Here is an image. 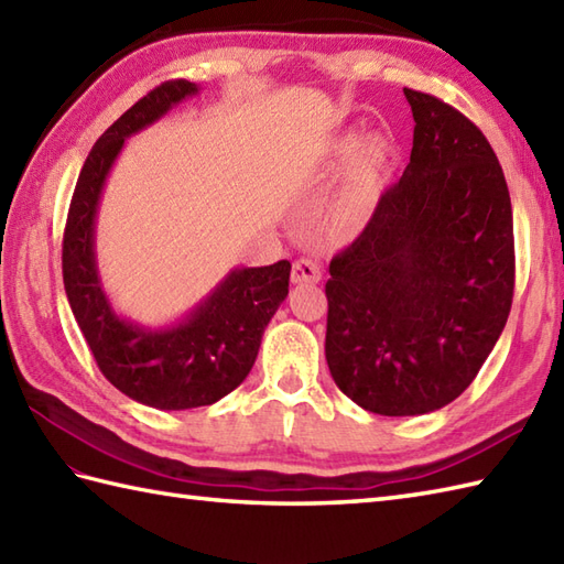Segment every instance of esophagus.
<instances>
[{
	"instance_id": "1",
	"label": "esophagus",
	"mask_w": 564,
	"mask_h": 564,
	"mask_svg": "<svg viewBox=\"0 0 564 564\" xmlns=\"http://www.w3.org/2000/svg\"><path fill=\"white\" fill-rule=\"evenodd\" d=\"M319 279H322V269H319L317 261L297 259L293 263V273H291L293 283H319Z\"/></svg>"
}]
</instances>
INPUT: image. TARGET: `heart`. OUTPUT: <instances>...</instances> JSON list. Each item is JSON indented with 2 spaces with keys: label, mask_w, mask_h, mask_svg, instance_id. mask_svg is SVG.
Returning <instances> with one entry per match:
<instances>
[{
  "label": "heart",
  "mask_w": 564,
  "mask_h": 564,
  "mask_svg": "<svg viewBox=\"0 0 564 564\" xmlns=\"http://www.w3.org/2000/svg\"><path fill=\"white\" fill-rule=\"evenodd\" d=\"M332 158L337 164L351 162L349 182L341 191L337 200V220L356 223L368 218L382 191L388 186L390 170H392V142L388 135L376 133L364 140H358L356 133L344 135L332 150Z\"/></svg>",
  "instance_id": "b5f03b06"
}]
</instances>
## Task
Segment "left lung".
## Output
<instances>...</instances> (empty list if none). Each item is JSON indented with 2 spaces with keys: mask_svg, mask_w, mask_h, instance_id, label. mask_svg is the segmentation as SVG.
I'll return each instance as SVG.
<instances>
[{
  "mask_svg": "<svg viewBox=\"0 0 564 564\" xmlns=\"http://www.w3.org/2000/svg\"><path fill=\"white\" fill-rule=\"evenodd\" d=\"M414 140L402 178L329 263L325 356L337 388L382 416L436 412L475 380L513 297V218L482 130L404 89Z\"/></svg>",
  "mask_w": 564,
  "mask_h": 564,
  "instance_id": "obj_1",
  "label": "left lung"
}]
</instances>
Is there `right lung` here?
<instances>
[{
    "instance_id": "obj_1",
    "label": "right lung",
    "mask_w": 564,
    "mask_h": 564,
    "mask_svg": "<svg viewBox=\"0 0 564 564\" xmlns=\"http://www.w3.org/2000/svg\"><path fill=\"white\" fill-rule=\"evenodd\" d=\"M194 94V82H164L106 130L82 166L63 237L65 293L94 361L113 388L154 410L206 406L232 392L254 366L263 329L291 281L285 259L232 269L184 319L158 329L118 315L104 293L94 225L106 176L130 135Z\"/></svg>"
}]
</instances>
